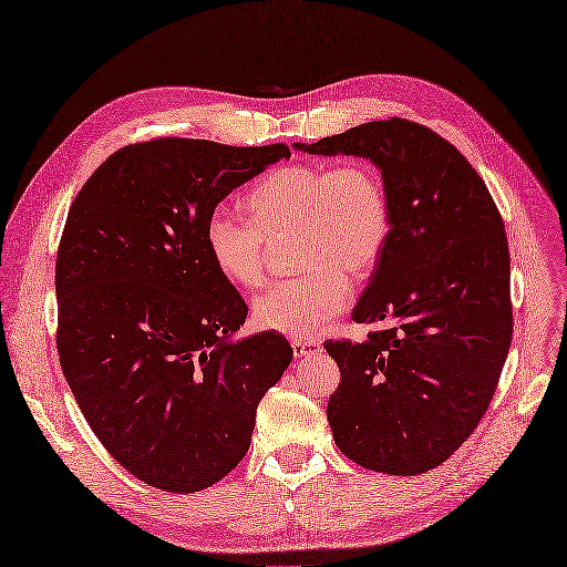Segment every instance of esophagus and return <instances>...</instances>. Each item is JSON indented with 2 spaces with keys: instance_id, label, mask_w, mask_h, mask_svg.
Returning <instances> with one entry per match:
<instances>
[{
  "instance_id": "esophagus-1",
  "label": "esophagus",
  "mask_w": 567,
  "mask_h": 567,
  "mask_svg": "<svg viewBox=\"0 0 567 567\" xmlns=\"http://www.w3.org/2000/svg\"><path fill=\"white\" fill-rule=\"evenodd\" d=\"M290 346H292L295 358H305V355H311V353H316V350H320V343L313 339H292Z\"/></svg>"
}]
</instances>
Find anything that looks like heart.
Listing matches in <instances>:
<instances>
[{"instance_id": "heart-1", "label": "heart", "mask_w": 567, "mask_h": 567, "mask_svg": "<svg viewBox=\"0 0 567 567\" xmlns=\"http://www.w3.org/2000/svg\"><path fill=\"white\" fill-rule=\"evenodd\" d=\"M251 221L217 207L205 219V247L219 272L245 288L265 277V239L298 233L305 275L277 281L254 300L258 328L309 339L350 302V279L379 265L392 230L385 184L364 161L286 166L247 196Z\"/></svg>"}]
</instances>
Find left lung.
Instances as JSON below:
<instances>
[{"label":"left lung","instance_id":"8db88e82","mask_svg":"<svg viewBox=\"0 0 567 567\" xmlns=\"http://www.w3.org/2000/svg\"><path fill=\"white\" fill-rule=\"evenodd\" d=\"M381 171L392 230L355 322L364 341H328L341 371L328 403L337 447L388 475L441 466L482 420L512 339L509 251L482 177L445 138L409 120L367 122L318 143Z\"/></svg>","mask_w":567,"mask_h":567}]
</instances>
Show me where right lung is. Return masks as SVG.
I'll list each match as a JSON object with an SVG mask.
<instances>
[{
  "instance_id": "obj_1",
  "label": "right lung",
  "mask_w": 567,
  "mask_h": 567,
  "mask_svg": "<svg viewBox=\"0 0 567 567\" xmlns=\"http://www.w3.org/2000/svg\"><path fill=\"white\" fill-rule=\"evenodd\" d=\"M288 156L192 138L128 145L69 209L60 364L96 439L150 487L194 494L226 477L292 360L277 332L235 337L249 309L205 247L207 214Z\"/></svg>"
}]
</instances>
